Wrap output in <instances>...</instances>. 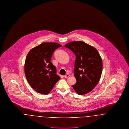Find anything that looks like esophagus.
<instances>
[{
	"label": "esophagus",
	"mask_w": 129,
	"mask_h": 129,
	"mask_svg": "<svg viewBox=\"0 0 129 129\" xmlns=\"http://www.w3.org/2000/svg\"><path fill=\"white\" fill-rule=\"evenodd\" d=\"M70 76V74H66V75L64 76V77H65V78H67L68 77H69Z\"/></svg>",
	"instance_id": "obj_1"
}]
</instances>
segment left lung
<instances>
[{
    "label": "left lung",
    "mask_w": 129,
    "mask_h": 129,
    "mask_svg": "<svg viewBox=\"0 0 129 129\" xmlns=\"http://www.w3.org/2000/svg\"><path fill=\"white\" fill-rule=\"evenodd\" d=\"M65 47L76 56L74 72L76 83L73 87L79 95L90 92L98 84L102 73L103 62L98 51L81 41L69 43Z\"/></svg>",
    "instance_id": "8db88e82"
}]
</instances>
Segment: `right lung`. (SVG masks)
<instances>
[{
    "mask_svg": "<svg viewBox=\"0 0 129 129\" xmlns=\"http://www.w3.org/2000/svg\"><path fill=\"white\" fill-rule=\"evenodd\" d=\"M59 43H43L31 49L25 64L26 78L32 88L37 92L47 94L60 79L56 73V67L51 62Z\"/></svg>",
    "mask_w": 129,
    "mask_h": 129,
    "instance_id": "right-lung-1",
    "label": "right lung"
}]
</instances>
